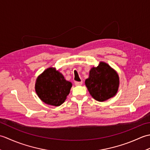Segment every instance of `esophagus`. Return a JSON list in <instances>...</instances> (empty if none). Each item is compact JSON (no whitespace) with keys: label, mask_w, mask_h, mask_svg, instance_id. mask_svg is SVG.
Wrapping results in <instances>:
<instances>
[{"label":"esophagus","mask_w":150,"mask_h":150,"mask_svg":"<svg viewBox=\"0 0 150 150\" xmlns=\"http://www.w3.org/2000/svg\"><path fill=\"white\" fill-rule=\"evenodd\" d=\"M75 84L76 86H81V85L82 84V81H81V82L76 81V82H75Z\"/></svg>","instance_id":"1"}]
</instances>
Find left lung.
<instances>
[{
    "label": "left lung",
    "instance_id": "obj_1",
    "mask_svg": "<svg viewBox=\"0 0 150 150\" xmlns=\"http://www.w3.org/2000/svg\"><path fill=\"white\" fill-rule=\"evenodd\" d=\"M85 84L94 99L103 102L114 97L117 93L119 86V75L108 64L100 62L98 66L90 69Z\"/></svg>",
    "mask_w": 150,
    "mask_h": 150
}]
</instances>
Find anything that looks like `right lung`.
<instances>
[{"label": "right lung", "instance_id": "obj_1", "mask_svg": "<svg viewBox=\"0 0 150 150\" xmlns=\"http://www.w3.org/2000/svg\"><path fill=\"white\" fill-rule=\"evenodd\" d=\"M72 86L55 68H49L37 77L35 91L40 99L52 106H60L66 99Z\"/></svg>", "mask_w": 150, "mask_h": 150}]
</instances>
